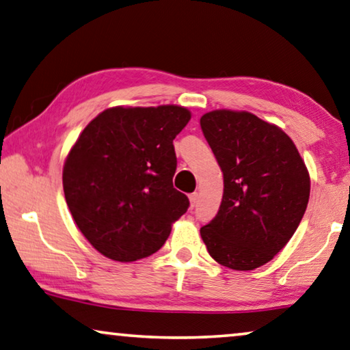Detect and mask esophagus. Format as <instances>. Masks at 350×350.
Wrapping results in <instances>:
<instances>
[{"mask_svg": "<svg viewBox=\"0 0 350 350\" xmlns=\"http://www.w3.org/2000/svg\"><path fill=\"white\" fill-rule=\"evenodd\" d=\"M190 198V206H191V208L196 206V202H198V198H200V195H198V193H191V195L189 196Z\"/></svg>", "mask_w": 350, "mask_h": 350, "instance_id": "esophagus-1", "label": "esophagus"}]
</instances>
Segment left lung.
Masks as SVG:
<instances>
[{"label":"left lung","instance_id":"obj_1","mask_svg":"<svg viewBox=\"0 0 350 350\" xmlns=\"http://www.w3.org/2000/svg\"><path fill=\"white\" fill-rule=\"evenodd\" d=\"M200 124L225 184L201 237L218 264L254 270L299 228L310 200L308 170L288 135L252 113L215 109Z\"/></svg>","mask_w":350,"mask_h":350}]
</instances>
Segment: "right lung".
<instances>
[{"mask_svg": "<svg viewBox=\"0 0 350 350\" xmlns=\"http://www.w3.org/2000/svg\"><path fill=\"white\" fill-rule=\"evenodd\" d=\"M184 107H113L86 125L62 170L66 202L98 253L119 262L163 247L190 202L173 187Z\"/></svg>", "mask_w": 350, "mask_h": 350, "instance_id": "add662e5", "label": "right lung"}]
</instances>
